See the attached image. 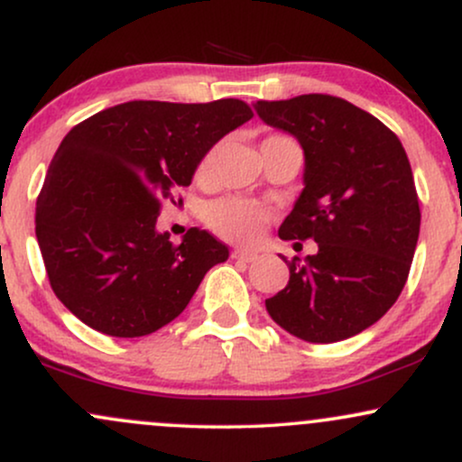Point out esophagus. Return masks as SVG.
I'll use <instances>...</instances> for the list:
<instances>
[{
	"instance_id": "esophagus-1",
	"label": "esophagus",
	"mask_w": 462,
	"mask_h": 462,
	"mask_svg": "<svg viewBox=\"0 0 462 462\" xmlns=\"http://www.w3.org/2000/svg\"><path fill=\"white\" fill-rule=\"evenodd\" d=\"M232 258H236V261H243V263H254L258 258V254L247 252V249H235V252H232Z\"/></svg>"
}]
</instances>
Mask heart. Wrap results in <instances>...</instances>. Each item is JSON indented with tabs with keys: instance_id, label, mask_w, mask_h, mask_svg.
<instances>
[{
	"instance_id": "heart-1",
	"label": "heart",
	"mask_w": 462,
	"mask_h": 462,
	"mask_svg": "<svg viewBox=\"0 0 462 462\" xmlns=\"http://www.w3.org/2000/svg\"><path fill=\"white\" fill-rule=\"evenodd\" d=\"M217 147L208 150L201 156L195 169V180L198 182H206L215 169ZM206 224L213 232H217L221 238L232 243H243V245H252L256 243L267 227L272 213L256 201L241 199V198H226L217 199L208 204L204 213Z\"/></svg>"
}]
</instances>
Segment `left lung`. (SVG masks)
<instances>
[{"mask_svg":"<svg viewBox=\"0 0 462 462\" xmlns=\"http://www.w3.org/2000/svg\"><path fill=\"white\" fill-rule=\"evenodd\" d=\"M254 108L304 150V189L278 235L317 243L304 263H289V284L264 301L267 312L309 343L367 330L400 298L415 256L421 213L404 147L383 121L332 95Z\"/></svg>","mask_w":462,"mask_h":462,"instance_id":"8db88e82","label":"left lung"}]
</instances>
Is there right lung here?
<instances>
[{"label":"right lung","instance_id":"add662e5","mask_svg":"<svg viewBox=\"0 0 462 462\" xmlns=\"http://www.w3.org/2000/svg\"><path fill=\"white\" fill-rule=\"evenodd\" d=\"M254 116L241 99L125 102L62 139L36 201V238L56 298L108 337L161 330L187 309L221 241L158 232L161 204L189 187L206 152Z\"/></svg>","mask_w":462,"mask_h":462}]
</instances>
